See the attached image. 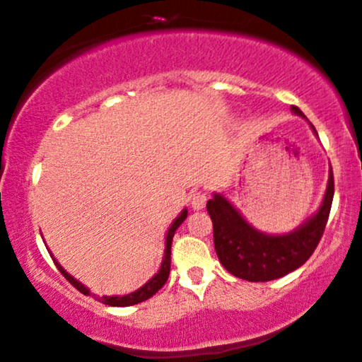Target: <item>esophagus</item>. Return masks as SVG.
Wrapping results in <instances>:
<instances>
[{
  "label": "esophagus",
  "instance_id": "1",
  "mask_svg": "<svg viewBox=\"0 0 362 362\" xmlns=\"http://www.w3.org/2000/svg\"><path fill=\"white\" fill-rule=\"evenodd\" d=\"M190 205L195 211H200L206 205V193L205 192H193L190 195Z\"/></svg>",
  "mask_w": 362,
  "mask_h": 362
}]
</instances>
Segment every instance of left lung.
Instances as JSON below:
<instances>
[{
  "mask_svg": "<svg viewBox=\"0 0 362 362\" xmlns=\"http://www.w3.org/2000/svg\"><path fill=\"white\" fill-rule=\"evenodd\" d=\"M292 113L305 118L297 106H292ZM312 129L318 136L313 126ZM333 195L334 180L329 165L327 192L317 213L293 231L267 234L249 225L226 197L213 193V198L206 203V210L213 221L215 251L223 267L243 281L267 282L303 266L323 236Z\"/></svg>",
  "mask_w": 362,
  "mask_h": 362,
  "instance_id": "left-lung-1",
  "label": "left lung"
}]
</instances>
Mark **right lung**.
Masks as SVG:
<instances>
[{"label": "right lung", "instance_id": "add662e5", "mask_svg": "<svg viewBox=\"0 0 362 362\" xmlns=\"http://www.w3.org/2000/svg\"><path fill=\"white\" fill-rule=\"evenodd\" d=\"M188 215L187 208H183V210L180 211V215L175 218L174 223H172L169 231H167V236H165V251H164V259H162V264H160V269L159 272L156 274L154 277L149 279L144 285H142L141 288H137L136 292H131L128 295H105V297H95L98 302L105 303V305H110V307H129V305H136V303H141L144 302V300L151 298L152 295H156L159 290L164 287V284L167 282V279H169V274H170V247H172V239H174V234L177 231V228H179L183 221H185V218ZM50 256H52V252H50ZM54 259L55 266H57V269L60 271V274L67 279V281L74 285L75 288L78 290V292H81L83 295H90V288L85 287L83 284L78 282L77 279L70 276V274L65 271V269L60 266V264L57 262V259Z\"/></svg>", "mask_w": 362, "mask_h": 362}]
</instances>
